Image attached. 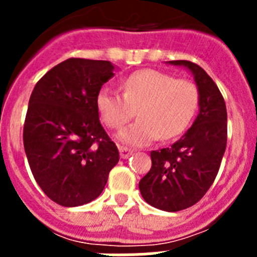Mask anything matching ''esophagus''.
Here are the masks:
<instances>
[{"label": "esophagus", "instance_id": "1", "mask_svg": "<svg viewBox=\"0 0 257 257\" xmlns=\"http://www.w3.org/2000/svg\"><path fill=\"white\" fill-rule=\"evenodd\" d=\"M119 154H121V158L126 160L133 154V151L127 148V147H119Z\"/></svg>", "mask_w": 257, "mask_h": 257}]
</instances>
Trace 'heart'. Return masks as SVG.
Listing matches in <instances>:
<instances>
[{"label": "heart", "mask_w": 257, "mask_h": 257, "mask_svg": "<svg viewBox=\"0 0 257 257\" xmlns=\"http://www.w3.org/2000/svg\"><path fill=\"white\" fill-rule=\"evenodd\" d=\"M199 104L192 81L156 69L136 70L122 82V95L108 87L97 91L95 106L108 128L119 130L134 115L139 119L119 134L127 144L143 147L161 138L170 140L187 130Z\"/></svg>", "instance_id": "b5f03b06"}]
</instances>
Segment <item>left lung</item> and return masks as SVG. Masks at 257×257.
Listing matches in <instances>:
<instances>
[{"instance_id":"obj_1","label":"left lung","mask_w":257,"mask_h":257,"mask_svg":"<svg viewBox=\"0 0 257 257\" xmlns=\"http://www.w3.org/2000/svg\"><path fill=\"white\" fill-rule=\"evenodd\" d=\"M192 72L199 113L192 127L170 147L152 151V167L140 180L147 203L169 212L185 210L205 196L216 178L226 148V106L216 83L196 63L171 60Z\"/></svg>"}]
</instances>
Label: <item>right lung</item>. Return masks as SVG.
Listing matches in <instances>:
<instances>
[{
  "label": "right lung",
  "mask_w": 257,
  "mask_h": 257,
  "mask_svg": "<svg viewBox=\"0 0 257 257\" xmlns=\"http://www.w3.org/2000/svg\"><path fill=\"white\" fill-rule=\"evenodd\" d=\"M113 69L110 61L70 58L51 68L32 91L23 130L29 167L45 194L64 207L100 196L119 161L95 106Z\"/></svg>",
  "instance_id": "add662e5"
}]
</instances>
